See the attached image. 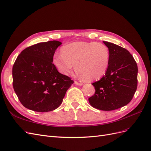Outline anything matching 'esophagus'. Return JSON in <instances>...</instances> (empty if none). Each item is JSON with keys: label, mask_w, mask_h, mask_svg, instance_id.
Returning <instances> with one entry per match:
<instances>
[{"label": "esophagus", "mask_w": 151, "mask_h": 151, "mask_svg": "<svg viewBox=\"0 0 151 151\" xmlns=\"http://www.w3.org/2000/svg\"><path fill=\"white\" fill-rule=\"evenodd\" d=\"M75 84L77 86H83V84L82 83H79V82H77V81H75Z\"/></svg>", "instance_id": "34e87169"}]
</instances>
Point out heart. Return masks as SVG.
I'll return each mask as SVG.
<instances>
[{"instance_id": "heart-1", "label": "heart", "mask_w": 151, "mask_h": 151, "mask_svg": "<svg viewBox=\"0 0 151 151\" xmlns=\"http://www.w3.org/2000/svg\"><path fill=\"white\" fill-rule=\"evenodd\" d=\"M53 64L63 75L75 70L81 78L88 81L99 79L106 73L109 62V52L104 45L94 42H74L55 54Z\"/></svg>"}]
</instances>
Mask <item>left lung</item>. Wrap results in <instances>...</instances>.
Here are the masks:
<instances>
[{
  "label": "left lung",
  "instance_id": "obj_1",
  "mask_svg": "<svg viewBox=\"0 0 151 151\" xmlns=\"http://www.w3.org/2000/svg\"><path fill=\"white\" fill-rule=\"evenodd\" d=\"M109 52L106 74L92 84L94 94L89 98L93 107L111 111L125 106L133 98L137 88L138 67L133 56L125 48L103 42Z\"/></svg>",
  "mask_w": 151,
  "mask_h": 151
}]
</instances>
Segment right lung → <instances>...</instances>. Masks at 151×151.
Listing matches in <instances>:
<instances>
[{"instance_id":"1","label":"right lung","mask_w":151,"mask_h":151,"mask_svg":"<svg viewBox=\"0 0 151 151\" xmlns=\"http://www.w3.org/2000/svg\"><path fill=\"white\" fill-rule=\"evenodd\" d=\"M58 41L39 43L25 48L12 67L13 88L21 104L31 110L48 112L63 101L74 81L58 72L52 63Z\"/></svg>"}]
</instances>
